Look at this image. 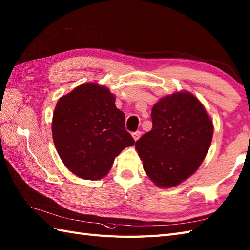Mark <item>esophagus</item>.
Wrapping results in <instances>:
<instances>
[{
    "instance_id": "esophagus-1",
    "label": "esophagus",
    "mask_w": 250,
    "mask_h": 250,
    "mask_svg": "<svg viewBox=\"0 0 250 250\" xmlns=\"http://www.w3.org/2000/svg\"><path fill=\"white\" fill-rule=\"evenodd\" d=\"M140 137H141V131H136V132L132 133V138H133V140H135V141H138Z\"/></svg>"
}]
</instances>
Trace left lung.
Instances as JSON below:
<instances>
[{
	"label": "left lung",
	"instance_id": "1",
	"mask_svg": "<svg viewBox=\"0 0 250 250\" xmlns=\"http://www.w3.org/2000/svg\"><path fill=\"white\" fill-rule=\"evenodd\" d=\"M153 128L136 142L143 168L163 188L180 185L197 171L210 148L213 123L188 91L163 96L151 109Z\"/></svg>",
	"mask_w": 250,
	"mask_h": 250
}]
</instances>
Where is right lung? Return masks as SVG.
<instances>
[{
  "label": "right lung",
  "mask_w": 250,
  "mask_h": 250,
  "mask_svg": "<svg viewBox=\"0 0 250 250\" xmlns=\"http://www.w3.org/2000/svg\"><path fill=\"white\" fill-rule=\"evenodd\" d=\"M55 147L66 168L87 180L104 178L115 157L135 144L125 115L106 86L87 83L58 100L53 113Z\"/></svg>",
  "instance_id": "right-lung-1"
}]
</instances>
